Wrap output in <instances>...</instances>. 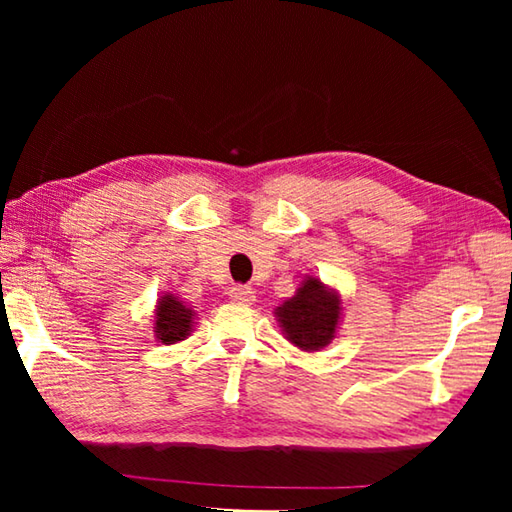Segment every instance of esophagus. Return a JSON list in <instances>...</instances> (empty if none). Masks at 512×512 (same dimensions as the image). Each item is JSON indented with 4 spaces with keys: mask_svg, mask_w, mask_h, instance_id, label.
<instances>
[{
    "mask_svg": "<svg viewBox=\"0 0 512 512\" xmlns=\"http://www.w3.org/2000/svg\"><path fill=\"white\" fill-rule=\"evenodd\" d=\"M228 296H230V300L239 302V305H250V302L255 300V291L246 287V284H232Z\"/></svg>",
    "mask_w": 512,
    "mask_h": 512,
    "instance_id": "esophagus-1",
    "label": "esophagus"
}]
</instances>
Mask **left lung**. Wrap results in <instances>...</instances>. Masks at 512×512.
Masks as SVG:
<instances>
[{
    "mask_svg": "<svg viewBox=\"0 0 512 512\" xmlns=\"http://www.w3.org/2000/svg\"><path fill=\"white\" fill-rule=\"evenodd\" d=\"M341 300L323 287L316 277L302 284L296 298L277 307V318L287 332V339L302 350H320L332 341L339 325Z\"/></svg>",
    "mask_w": 512,
    "mask_h": 512,
    "instance_id": "left-lung-1",
    "label": "left lung"
}]
</instances>
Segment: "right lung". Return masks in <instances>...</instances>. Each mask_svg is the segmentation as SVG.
<instances>
[{
  "mask_svg": "<svg viewBox=\"0 0 512 512\" xmlns=\"http://www.w3.org/2000/svg\"><path fill=\"white\" fill-rule=\"evenodd\" d=\"M192 316L194 311L185 307L176 296H164L155 311V336L167 345L183 341L192 332Z\"/></svg>",
  "mask_w": 512,
  "mask_h": 512,
  "instance_id": "1",
  "label": "right lung"
}]
</instances>
